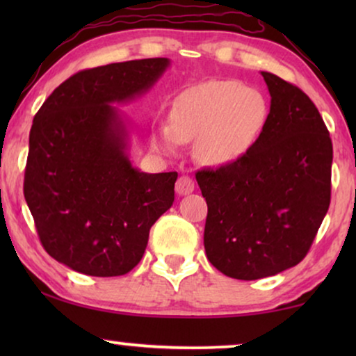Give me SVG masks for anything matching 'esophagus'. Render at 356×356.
<instances>
[{
  "instance_id": "obj_1",
  "label": "esophagus",
  "mask_w": 356,
  "mask_h": 356,
  "mask_svg": "<svg viewBox=\"0 0 356 356\" xmlns=\"http://www.w3.org/2000/svg\"><path fill=\"white\" fill-rule=\"evenodd\" d=\"M175 191H177L178 196H186V194H191L194 191V181L189 177L178 178L177 184H175Z\"/></svg>"
}]
</instances>
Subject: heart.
<instances>
[{"label": "heart", "instance_id": "1", "mask_svg": "<svg viewBox=\"0 0 356 356\" xmlns=\"http://www.w3.org/2000/svg\"><path fill=\"white\" fill-rule=\"evenodd\" d=\"M266 118L267 104L259 90L238 81H207L175 100L170 123L159 126L150 140L162 154H175L181 143L196 140L194 150L202 163L223 167L254 145Z\"/></svg>", "mask_w": 356, "mask_h": 356}]
</instances>
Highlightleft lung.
Returning a JSON list of instances; mask_svg holds the SVG:
<instances>
[{
  "mask_svg": "<svg viewBox=\"0 0 356 356\" xmlns=\"http://www.w3.org/2000/svg\"><path fill=\"white\" fill-rule=\"evenodd\" d=\"M270 110L240 160L196 173L207 202L204 248L232 279L280 274L309 251L330 204L332 143L303 90L261 71Z\"/></svg>",
  "mask_w": 356,
  "mask_h": 356,
  "instance_id": "8db88e82",
  "label": "left lung"
}]
</instances>
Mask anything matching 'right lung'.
Returning a JSON list of instances; mask_svg holds the SVG:
<instances>
[{"instance_id": "right-lung-1", "label": "right lung", "mask_w": 356, "mask_h": 356, "mask_svg": "<svg viewBox=\"0 0 356 356\" xmlns=\"http://www.w3.org/2000/svg\"><path fill=\"white\" fill-rule=\"evenodd\" d=\"M168 67L147 58L81 71L33 118L24 196L45 251L72 270L128 274L172 207L178 173L134 167L129 121L115 106L147 94Z\"/></svg>"}]
</instances>
